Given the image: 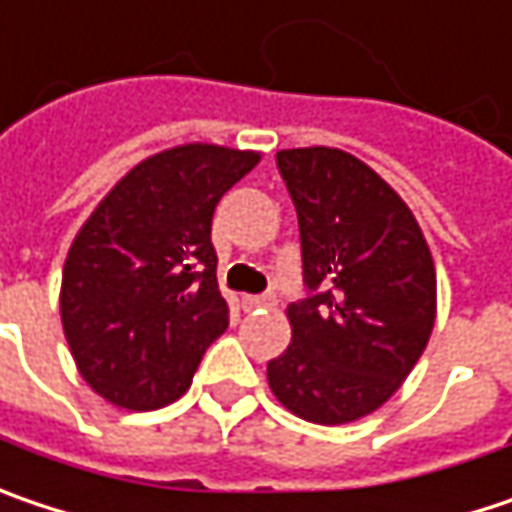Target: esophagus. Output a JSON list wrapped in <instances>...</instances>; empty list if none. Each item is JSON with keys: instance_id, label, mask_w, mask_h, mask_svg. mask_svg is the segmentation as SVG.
I'll use <instances>...</instances> for the list:
<instances>
[{"instance_id": "34e87169", "label": "esophagus", "mask_w": 512, "mask_h": 512, "mask_svg": "<svg viewBox=\"0 0 512 512\" xmlns=\"http://www.w3.org/2000/svg\"><path fill=\"white\" fill-rule=\"evenodd\" d=\"M243 310H260V307H275L278 304V298L269 292V295H243Z\"/></svg>"}]
</instances>
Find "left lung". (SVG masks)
<instances>
[{
  "label": "left lung",
  "mask_w": 512,
  "mask_h": 512,
  "mask_svg": "<svg viewBox=\"0 0 512 512\" xmlns=\"http://www.w3.org/2000/svg\"><path fill=\"white\" fill-rule=\"evenodd\" d=\"M298 211L304 284L292 342L266 365L278 403L318 426L368 417L411 374L437 313L435 260L376 170L336 147L278 150Z\"/></svg>",
  "instance_id": "1"
}]
</instances>
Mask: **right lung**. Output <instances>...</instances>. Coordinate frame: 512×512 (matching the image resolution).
<instances>
[{
    "label": "right lung",
    "instance_id": "1",
    "mask_svg": "<svg viewBox=\"0 0 512 512\" xmlns=\"http://www.w3.org/2000/svg\"><path fill=\"white\" fill-rule=\"evenodd\" d=\"M257 162L255 150L170 147L121 176L80 226L60 318L77 371L106 403L150 411L179 400L226 333L211 217Z\"/></svg>",
    "mask_w": 512,
    "mask_h": 512
}]
</instances>
